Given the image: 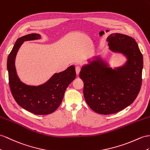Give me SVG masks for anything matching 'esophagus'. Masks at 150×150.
<instances>
[{
  "label": "esophagus",
  "mask_w": 150,
  "mask_h": 150,
  "mask_svg": "<svg viewBox=\"0 0 150 150\" xmlns=\"http://www.w3.org/2000/svg\"><path fill=\"white\" fill-rule=\"evenodd\" d=\"M75 70H76V75H79V73H80V67H79V66L76 67V68H75Z\"/></svg>",
  "instance_id": "34e87169"
}]
</instances>
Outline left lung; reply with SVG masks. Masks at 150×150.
I'll return each mask as SVG.
<instances>
[{
    "instance_id": "8db88e82",
    "label": "left lung",
    "mask_w": 150,
    "mask_h": 150,
    "mask_svg": "<svg viewBox=\"0 0 150 150\" xmlns=\"http://www.w3.org/2000/svg\"><path fill=\"white\" fill-rule=\"evenodd\" d=\"M106 40L111 51L125 56V63L112 68L100 56H96L79 74L86 103L102 115L116 113L132 104L141 89L143 68V55L132 37L115 33Z\"/></svg>"
}]
</instances>
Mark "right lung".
Returning a JSON list of instances; mask_svg holds the SVG:
<instances>
[{
  "label": "right lung",
  "instance_id": "1",
  "mask_svg": "<svg viewBox=\"0 0 150 150\" xmlns=\"http://www.w3.org/2000/svg\"><path fill=\"white\" fill-rule=\"evenodd\" d=\"M40 34L31 33L19 38L7 58V68L11 93L18 104L23 108L35 115H48L54 112L63 100L64 92L75 79L74 65L67 70L56 73L47 82L39 86L27 85L18 76L15 59L19 49L25 41L38 40Z\"/></svg>",
  "mask_w": 150,
  "mask_h": 150
}]
</instances>
